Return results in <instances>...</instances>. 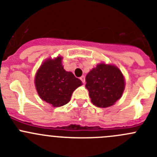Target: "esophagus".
I'll list each match as a JSON object with an SVG mask.
<instances>
[{
	"instance_id": "34e87169",
	"label": "esophagus",
	"mask_w": 157,
	"mask_h": 157,
	"mask_svg": "<svg viewBox=\"0 0 157 157\" xmlns=\"http://www.w3.org/2000/svg\"><path fill=\"white\" fill-rule=\"evenodd\" d=\"M80 80L82 81V83H85V77H84V76H82V77H80Z\"/></svg>"
}]
</instances>
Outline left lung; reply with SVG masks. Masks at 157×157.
I'll use <instances>...</instances> for the list:
<instances>
[{
  "mask_svg": "<svg viewBox=\"0 0 157 157\" xmlns=\"http://www.w3.org/2000/svg\"><path fill=\"white\" fill-rule=\"evenodd\" d=\"M86 88L93 105L99 108L113 105L121 97L125 80L119 69L101 63L86 76Z\"/></svg>",
  "mask_w": 157,
  "mask_h": 157,
  "instance_id": "8db88e82",
  "label": "left lung"
}]
</instances>
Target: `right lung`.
Masks as SVG:
<instances>
[{
	"label": "right lung",
	"instance_id": "obj_1",
	"mask_svg": "<svg viewBox=\"0 0 157 157\" xmlns=\"http://www.w3.org/2000/svg\"><path fill=\"white\" fill-rule=\"evenodd\" d=\"M61 60L62 57L59 56L45 61L35 78L36 90L41 99L53 107L68 103L74 90L82 84L80 79L64 70Z\"/></svg>",
	"mask_w": 157,
	"mask_h": 157
}]
</instances>
